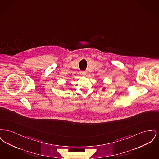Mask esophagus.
Segmentation results:
<instances>
[{
  "label": "esophagus",
  "instance_id": "esophagus-1",
  "mask_svg": "<svg viewBox=\"0 0 159 159\" xmlns=\"http://www.w3.org/2000/svg\"><path fill=\"white\" fill-rule=\"evenodd\" d=\"M86 71H81V72H80V74H81V75H86Z\"/></svg>",
  "mask_w": 159,
  "mask_h": 159
}]
</instances>
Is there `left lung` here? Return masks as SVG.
Wrapping results in <instances>:
<instances>
[{
	"label": "left lung",
	"instance_id": "8db88e82",
	"mask_svg": "<svg viewBox=\"0 0 159 159\" xmlns=\"http://www.w3.org/2000/svg\"><path fill=\"white\" fill-rule=\"evenodd\" d=\"M104 89H105V88H103V89H102V90H103V91H104Z\"/></svg>",
	"mask_w": 159,
	"mask_h": 159
}]
</instances>
